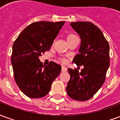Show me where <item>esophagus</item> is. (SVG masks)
<instances>
[{"label": "esophagus", "mask_w": 120, "mask_h": 120, "mask_svg": "<svg viewBox=\"0 0 120 120\" xmlns=\"http://www.w3.org/2000/svg\"><path fill=\"white\" fill-rule=\"evenodd\" d=\"M67 70H68L67 68H65L64 66H62V72H65V71H67Z\"/></svg>", "instance_id": "34e87169"}]
</instances>
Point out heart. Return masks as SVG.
Returning <instances> with one entry per match:
<instances>
[{
	"label": "heart",
	"instance_id": "b5f03b06",
	"mask_svg": "<svg viewBox=\"0 0 120 120\" xmlns=\"http://www.w3.org/2000/svg\"><path fill=\"white\" fill-rule=\"evenodd\" d=\"M76 37H76L75 34H73V33H69V34L67 35V40H68V42H69L71 40H73V38H75ZM62 62H65V59H62Z\"/></svg>",
	"mask_w": 120,
	"mask_h": 120
}]
</instances>
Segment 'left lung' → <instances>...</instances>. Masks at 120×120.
<instances>
[{
	"label": "left lung",
	"instance_id": "8db88e82",
	"mask_svg": "<svg viewBox=\"0 0 120 120\" xmlns=\"http://www.w3.org/2000/svg\"><path fill=\"white\" fill-rule=\"evenodd\" d=\"M71 26L80 37L81 44L73 62L83 65L79 72L69 68L70 80L66 87L69 97L75 100H88L105 82L110 65L109 45L96 26L89 22H71Z\"/></svg>",
	"mask_w": 120,
	"mask_h": 120
}]
</instances>
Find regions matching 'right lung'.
I'll return each instance as SVG.
<instances>
[{
  "mask_svg": "<svg viewBox=\"0 0 120 120\" xmlns=\"http://www.w3.org/2000/svg\"><path fill=\"white\" fill-rule=\"evenodd\" d=\"M65 22H36L23 30L13 45L11 64L15 80L25 95L42 98L51 90L61 66L51 62L43 66L39 56L49 51Z\"/></svg>",
  "mask_w": 120,
  "mask_h": 120,
  "instance_id": "1",
  "label": "right lung"
}]
</instances>
